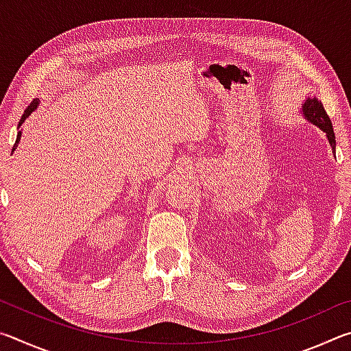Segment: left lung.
<instances>
[{
	"label": "left lung",
	"mask_w": 351,
	"mask_h": 351,
	"mask_svg": "<svg viewBox=\"0 0 351 351\" xmlns=\"http://www.w3.org/2000/svg\"><path fill=\"white\" fill-rule=\"evenodd\" d=\"M302 108H304V114L308 121L313 122L314 125H317L320 130H322V132L326 133V138H328L332 152H335V148H336L335 132H332L331 121H330L328 114H326L324 105L320 104L316 97H314V99H306Z\"/></svg>",
	"instance_id": "1"
}]
</instances>
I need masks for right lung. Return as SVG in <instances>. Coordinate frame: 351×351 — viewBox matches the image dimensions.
I'll return each mask as SVG.
<instances>
[{"mask_svg": "<svg viewBox=\"0 0 351 351\" xmlns=\"http://www.w3.org/2000/svg\"><path fill=\"white\" fill-rule=\"evenodd\" d=\"M37 105H38V100H37V99H34V100H32V102H31V105H29V106H27V108H26V111H25V114H23V116H21V119H20V123H19V128L21 127V123L26 121V117H27L29 114H31V112H32V111H34L35 108H37ZM20 136H21V133L19 132V134H16V141H15V144H14V148H12V152H14V150H15V147H16V145H19V142H20Z\"/></svg>", "mask_w": 351, "mask_h": 351, "instance_id": "right-lung-1", "label": "right lung"}]
</instances>
